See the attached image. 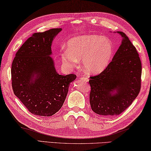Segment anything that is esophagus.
I'll list each match as a JSON object with an SVG mask.
<instances>
[{
	"label": "esophagus",
	"mask_w": 151,
	"mask_h": 151,
	"mask_svg": "<svg viewBox=\"0 0 151 151\" xmlns=\"http://www.w3.org/2000/svg\"><path fill=\"white\" fill-rule=\"evenodd\" d=\"M81 80H83V81H84V82H88V81H89V79L87 77H83V78H81Z\"/></svg>",
	"instance_id": "34e87169"
}]
</instances>
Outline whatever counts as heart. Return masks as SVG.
<instances>
[{
    "mask_svg": "<svg viewBox=\"0 0 151 151\" xmlns=\"http://www.w3.org/2000/svg\"><path fill=\"white\" fill-rule=\"evenodd\" d=\"M114 49L108 38L97 35H81L68 41L67 49L61 53V60L67 67H73L81 59L86 72L98 74L108 66Z\"/></svg>",
    "mask_w": 151,
    "mask_h": 151,
    "instance_id": "heart-1",
    "label": "heart"
}]
</instances>
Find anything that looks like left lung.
<instances>
[{"instance_id": "left-lung-1", "label": "left lung", "mask_w": 151, "mask_h": 151, "mask_svg": "<svg viewBox=\"0 0 151 151\" xmlns=\"http://www.w3.org/2000/svg\"><path fill=\"white\" fill-rule=\"evenodd\" d=\"M119 49L108 66L90 76V104L94 113L117 116L129 106L141 90L142 67L136 48L124 33Z\"/></svg>"}]
</instances>
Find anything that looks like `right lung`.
I'll return each mask as SVG.
<instances>
[{"label": "right lung", "instance_id": "obj_1", "mask_svg": "<svg viewBox=\"0 0 151 151\" xmlns=\"http://www.w3.org/2000/svg\"><path fill=\"white\" fill-rule=\"evenodd\" d=\"M61 28L34 33L16 53L11 75L14 93L29 112L40 116L56 114L67 97L74 74L57 73L52 54V42Z\"/></svg>", "mask_w": 151, "mask_h": 151}]
</instances>
